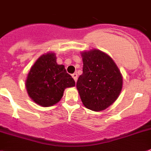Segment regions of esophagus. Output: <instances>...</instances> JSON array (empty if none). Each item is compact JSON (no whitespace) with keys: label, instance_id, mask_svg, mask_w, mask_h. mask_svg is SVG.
<instances>
[{"label":"esophagus","instance_id":"1","mask_svg":"<svg viewBox=\"0 0 151 151\" xmlns=\"http://www.w3.org/2000/svg\"><path fill=\"white\" fill-rule=\"evenodd\" d=\"M72 77L74 78V80L75 81V82H77V74H72Z\"/></svg>","mask_w":151,"mask_h":151}]
</instances>
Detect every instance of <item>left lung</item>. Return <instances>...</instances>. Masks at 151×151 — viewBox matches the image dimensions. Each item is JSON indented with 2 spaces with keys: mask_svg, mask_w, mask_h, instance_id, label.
I'll return each instance as SVG.
<instances>
[{
  "mask_svg": "<svg viewBox=\"0 0 151 151\" xmlns=\"http://www.w3.org/2000/svg\"><path fill=\"white\" fill-rule=\"evenodd\" d=\"M81 54L83 74L77 80V89L86 108L100 112L118 99L122 89V75L106 53L93 48Z\"/></svg>",
  "mask_w": 151,
  "mask_h": 151,
  "instance_id": "left-lung-1",
  "label": "left lung"
}]
</instances>
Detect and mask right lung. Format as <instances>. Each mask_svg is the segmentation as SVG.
<instances>
[{"instance_id": "1", "label": "right lung", "mask_w": 151, "mask_h": 151, "mask_svg": "<svg viewBox=\"0 0 151 151\" xmlns=\"http://www.w3.org/2000/svg\"><path fill=\"white\" fill-rule=\"evenodd\" d=\"M56 59L54 52L40 56L31 67L25 81L29 96L41 106L58 103L65 89L75 86L74 80L67 73L65 66L58 65Z\"/></svg>"}]
</instances>
